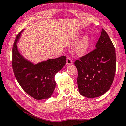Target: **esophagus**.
Masks as SVG:
<instances>
[{
  "label": "esophagus",
  "mask_w": 126,
  "mask_h": 126,
  "mask_svg": "<svg viewBox=\"0 0 126 126\" xmlns=\"http://www.w3.org/2000/svg\"><path fill=\"white\" fill-rule=\"evenodd\" d=\"M67 64L68 65H71V64H73V62L72 61V59H71L70 58H67Z\"/></svg>",
  "instance_id": "34e87169"
}]
</instances>
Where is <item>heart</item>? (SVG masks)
I'll use <instances>...</instances> for the list:
<instances>
[{
	"mask_svg": "<svg viewBox=\"0 0 126 126\" xmlns=\"http://www.w3.org/2000/svg\"><path fill=\"white\" fill-rule=\"evenodd\" d=\"M91 46V39L88 34H84L76 45L75 50L79 55H84L89 50Z\"/></svg>",
	"mask_w": 126,
	"mask_h": 126,
	"instance_id": "1",
	"label": "heart"
}]
</instances>
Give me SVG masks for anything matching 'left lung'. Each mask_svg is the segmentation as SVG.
I'll return each instance as SVG.
<instances>
[{"label":"left lung","instance_id":"obj_1","mask_svg":"<svg viewBox=\"0 0 126 126\" xmlns=\"http://www.w3.org/2000/svg\"><path fill=\"white\" fill-rule=\"evenodd\" d=\"M95 48L75 62L79 91L89 98L101 96L110 89L116 70L115 48L104 29L101 31Z\"/></svg>","mask_w":126,"mask_h":126}]
</instances>
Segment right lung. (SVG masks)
Returning a JSON list of instances; mask_svg holds the SVG:
<instances>
[{
    "mask_svg": "<svg viewBox=\"0 0 126 126\" xmlns=\"http://www.w3.org/2000/svg\"><path fill=\"white\" fill-rule=\"evenodd\" d=\"M24 30L15 39L12 48V68L20 85L34 99H48L51 97L57 84L55 76L64 66L65 56L47 59L34 64L18 51L17 43Z\"/></svg>",
    "mask_w": 126,
    "mask_h": 126,
    "instance_id": "add662e5",
    "label": "right lung"
}]
</instances>
